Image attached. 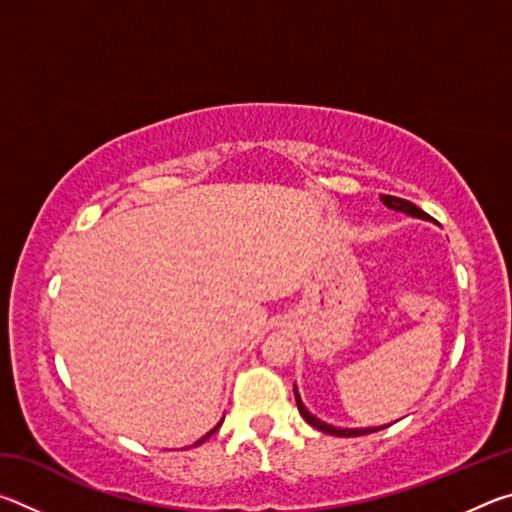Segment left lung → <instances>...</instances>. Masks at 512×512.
Here are the masks:
<instances>
[{
    "instance_id": "obj_1",
    "label": "left lung",
    "mask_w": 512,
    "mask_h": 512,
    "mask_svg": "<svg viewBox=\"0 0 512 512\" xmlns=\"http://www.w3.org/2000/svg\"><path fill=\"white\" fill-rule=\"evenodd\" d=\"M381 203H384L386 207H391V210H397V212H404L409 216H418V219H429L427 214H424L418 205H413L411 201H404V198H397V196H384L381 194ZM293 393H296V404H298V411L302 418H305L311 427L323 431V433H332V436H343V438H354V436H366V433H375V431H381L386 427H391V424H384V427H368V429H339V427H332V424H327L323 420H318L316 415H311L305 404H302L300 400V393L298 388H293Z\"/></svg>"
}]
</instances>
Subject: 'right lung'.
Instances as JSON below:
<instances>
[{
  "mask_svg": "<svg viewBox=\"0 0 512 512\" xmlns=\"http://www.w3.org/2000/svg\"><path fill=\"white\" fill-rule=\"evenodd\" d=\"M219 427H221V422H219V424H216V427H214V429H212L210 433H205V436H203L201 440H198V443H196V445H201V443H205V440H207V438H210V436H212V433H214L216 429H219ZM196 445H194V447H196Z\"/></svg>",
  "mask_w": 512,
  "mask_h": 512,
  "instance_id": "1",
  "label": "right lung"
}]
</instances>
